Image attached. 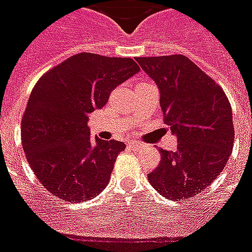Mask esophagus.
<instances>
[{"instance_id":"1","label":"esophagus","mask_w":252,"mask_h":252,"mask_svg":"<svg viewBox=\"0 0 252 252\" xmlns=\"http://www.w3.org/2000/svg\"><path fill=\"white\" fill-rule=\"evenodd\" d=\"M128 145H130L131 148H135V149H139L143 147V144H141V143H139V141H130V143H128Z\"/></svg>"}]
</instances>
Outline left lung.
<instances>
[{
  "label": "left lung",
  "instance_id": "8db88e82",
  "mask_svg": "<svg viewBox=\"0 0 252 252\" xmlns=\"http://www.w3.org/2000/svg\"><path fill=\"white\" fill-rule=\"evenodd\" d=\"M155 81L166 125L178 149H159L161 162L148 180L172 201L202 192L225 167L233 148L232 107L223 89L184 55L136 58Z\"/></svg>",
  "mask_w": 252,
  "mask_h": 252
}]
</instances>
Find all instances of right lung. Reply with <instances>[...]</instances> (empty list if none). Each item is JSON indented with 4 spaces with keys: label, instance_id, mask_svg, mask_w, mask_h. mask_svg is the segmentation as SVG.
I'll use <instances>...</instances> for the list:
<instances>
[{
    "label": "right lung",
    "instance_id": "1",
    "mask_svg": "<svg viewBox=\"0 0 252 252\" xmlns=\"http://www.w3.org/2000/svg\"><path fill=\"white\" fill-rule=\"evenodd\" d=\"M140 70L131 58L81 53L43 74L22 118L23 149L42 187L66 202H82L108 186L122 141L90 139L89 114Z\"/></svg>",
    "mask_w": 252,
    "mask_h": 252
}]
</instances>
